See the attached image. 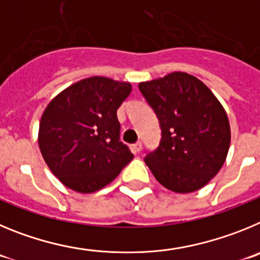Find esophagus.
Masks as SVG:
<instances>
[{"label":"esophagus","instance_id":"esophagus-1","mask_svg":"<svg viewBox=\"0 0 260 260\" xmlns=\"http://www.w3.org/2000/svg\"><path fill=\"white\" fill-rule=\"evenodd\" d=\"M132 149H133V151H135V153H140V151H141V149H142V142L137 141L135 145H133Z\"/></svg>","mask_w":260,"mask_h":260}]
</instances>
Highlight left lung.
Returning a JSON list of instances; mask_svg holds the SVG:
<instances>
[{
  "label": "left lung",
  "mask_w": 260,
  "mask_h": 260,
  "mask_svg": "<svg viewBox=\"0 0 260 260\" xmlns=\"http://www.w3.org/2000/svg\"><path fill=\"white\" fill-rule=\"evenodd\" d=\"M158 116L162 139L145 163L165 188L191 193L220 171L231 144L225 110L193 75L172 72L139 84Z\"/></svg>",
  "instance_id": "obj_1"
}]
</instances>
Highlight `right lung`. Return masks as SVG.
I'll use <instances>...</instances> for the list:
<instances>
[{
    "label": "right lung",
    "instance_id": "obj_1",
    "mask_svg": "<svg viewBox=\"0 0 260 260\" xmlns=\"http://www.w3.org/2000/svg\"><path fill=\"white\" fill-rule=\"evenodd\" d=\"M132 85L104 76L72 84L46 106L39 129L44 160L63 185L93 193L113 181L133 159L120 141L116 110Z\"/></svg>",
    "mask_w": 260,
    "mask_h": 260
}]
</instances>
